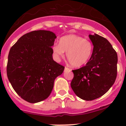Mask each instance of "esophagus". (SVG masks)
I'll return each instance as SVG.
<instances>
[{"label":"esophagus","mask_w":126,"mask_h":126,"mask_svg":"<svg viewBox=\"0 0 126 126\" xmlns=\"http://www.w3.org/2000/svg\"><path fill=\"white\" fill-rule=\"evenodd\" d=\"M64 70H65V71H66V70H70V69H69L67 67H65V68H64Z\"/></svg>","instance_id":"obj_1"}]
</instances>
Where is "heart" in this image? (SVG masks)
<instances>
[{
    "label": "heart",
    "mask_w": 126,
    "mask_h": 126,
    "mask_svg": "<svg viewBox=\"0 0 126 126\" xmlns=\"http://www.w3.org/2000/svg\"><path fill=\"white\" fill-rule=\"evenodd\" d=\"M93 51V45L89 40L76 34L62 37L59 44L52 46V52L57 60L66 57L72 66L80 67L88 62Z\"/></svg>",
    "instance_id": "b5f03b06"
}]
</instances>
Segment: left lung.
Listing matches in <instances>:
<instances>
[{
    "instance_id": "8db88e82",
    "label": "left lung",
    "mask_w": 126,
    "mask_h": 126,
    "mask_svg": "<svg viewBox=\"0 0 126 126\" xmlns=\"http://www.w3.org/2000/svg\"><path fill=\"white\" fill-rule=\"evenodd\" d=\"M94 45L86 65L73 70L70 83L75 94L85 100H93L106 93L114 84L117 75V52L106 39L90 34Z\"/></svg>"
}]
</instances>
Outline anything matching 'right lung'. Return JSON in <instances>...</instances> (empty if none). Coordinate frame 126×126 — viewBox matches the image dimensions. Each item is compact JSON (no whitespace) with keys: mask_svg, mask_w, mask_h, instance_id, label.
<instances>
[{"mask_svg":"<svg viewBox=\"0 0 126 126\" xmlns=\"http://www.w3.org/2000/svg\"><path fill=\"white\" fill-rule=\"evenodd\" d=\"M56 34L35 30L24 34L11 48L6 72L14 90L29 103L45 100L50 95L55 79L64 67L52 59Z\"/></svg>","mask_w":126,"mask_h":126,"instance_id":"right-lung-1","label":"right lung"}]
</instances>
